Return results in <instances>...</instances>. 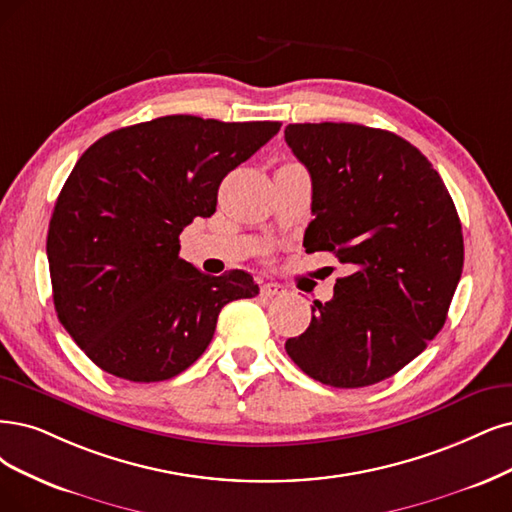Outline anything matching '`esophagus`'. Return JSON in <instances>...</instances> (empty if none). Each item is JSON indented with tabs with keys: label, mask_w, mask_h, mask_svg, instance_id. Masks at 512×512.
<instances>
[{
	"label": "esophagus",
	"mask_w": 512,
	"mask_h": 512,
	"mask_svg": "<svg viewBox=\"0 0 512 512\" xmlns=\"http://www.w3.org/2000/svg\"><path fill=\"white\" fill-rule=\"evenodd\" d=\"M261 297H278V295H282L285 293V287L282 285H278V282H266V285H261Z\"/></svg>",
	"instance_id": "esophagus-1"
}]
</instances>
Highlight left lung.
Listing matches in <instances>:
<instances>
[{
	"label": "left lung",
	"instance_id": "8db88e82",
	"mask_svg": "<svg viewBox=\"0 0 512 512\" xmlns=\"http://www.w3.org/2000/svg\"><path fill=\"white\" fill-rule=\"evenodd\" d=\"M285 141L312 179L306 251L344 263L333 297L287 339L291 361L333 388L386 380L422 354L462 276V223L418 147L348 122L289 124Z\"/></svg>",
	"mask_w": 512,
	"mask_h": 512
}]
</instances>
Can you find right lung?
Wrapping results in <instances>:
<instances>
[{
	"mask_svg": "<svg viewBox=\"0 0 512 512\" xmlns=\"http://www.w3.org/2000/svg\"><path fill=\"white\" fill-rule=\"evenodd\" d=\"M280 122L164 116L92 143L48 227L52 299L90 361L128 382H164L208 348L225 304L259 293L249 272L208 276L179 234L211 217L223 177Z\"/></svg>",
	"mask_w": 512,
	"mask_h": 512,
	"instance_id": "add662e5",
	"label": "right lung"
}]
</instances>
